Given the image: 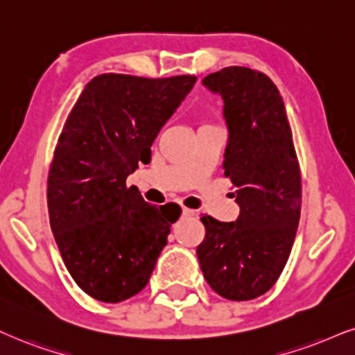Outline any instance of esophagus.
<instances>
[{"label":"esophagus","mask_w":355,"mask_h":355,"mask_svg":"<svg viewBox=\"0 0 355 355\" xmlns=\"http://www.w3.org/2000/svg\"><path fill=\"white\" fill-rule=\"evenodd\" d=\"M182 216H184V217H189V216H194V211H192V209H187V207H182Z\"/></svg>","instance_id":"esophagus-1"}]
</instances>
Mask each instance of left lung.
I'll list each match as a JSON object with an SVG mask.
<instances>
[{
	"instance_id": "left-lung-1",
	"label": "left lung",
	"mask_w": 355,
	"mask_h": 355,
	"mask_svg": "<svg viewBox=\"0 0 355 355\" xmlns=\"http://www.w3.org/2000/svg\"><path fill=\"white\" fill-rule=\"evenodd\" d=\"M202 84L224 100L225 176L240 207L235 222L202 216L198 247L204 278L222 298L265 295L286 265L301 214V173L277 85L248 67H225Z\"/></svg>"
}]
</instances>
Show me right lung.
<instances>
[{
    "mask_svg": "<svg viewBox=\"0 0 355 355\" xmlns=\"http://www.w3.org/2000/svg\"><path fill=\"white\" fill-rule=\"evenodd\" d=\"M198 77L102 73L85 85L57 139L47 179L55 243L80 290L120 303L146 286L181 207H156L126 178Z\"/></svg>",
    "mask_w": 355,
    "mask_h": 355,
    "instance_id": "obj_1",
    "label": "right lung"
}]
</instances>
